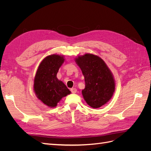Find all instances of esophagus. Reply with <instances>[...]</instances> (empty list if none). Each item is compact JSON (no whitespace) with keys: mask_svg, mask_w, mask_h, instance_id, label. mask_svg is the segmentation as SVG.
<instances>
[{"mask_svg":"<svg viewBox=\"0 0 151 151\" xmlns=\"http://www.w3.org/2000/svg\"><path fill=\"white\" fill-rule=\"evenodd\" d=\"M70 91L72 92V93L75 94L77 92V89L76 88H72V89H70Z\"/></svg>","mask_w":151,"mask_h":151,"instance_id":"1","label":"esophagus"}]
</instances>
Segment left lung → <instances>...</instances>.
Masks as SVG:
<instances>
[{
	"mask_svg": "<svg viewBox=\"0 0 151 151\" xmlns=\"http://www.w3.org/2000/svg\"><path fill=\"white\" fill-rule=\"evenodd\" d=\"M84 77L85 88L82 91L86 103L98 108L111 99L115 91V81L110 70L101 58L85 54L76 59Z\"/></svg>",
	"mask_w": 151,
	"mask_h": 151,
	"instance_id": "obj_1",
	"label": "left lung"
}]
</instances>
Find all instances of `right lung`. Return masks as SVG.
<instances>
[{
    "mask_svg": "<svg viewBox=\"0 0 151 151\" xmlns=\"http://www.w3.org/2000/svg\"><path fill=\"white\" fill-rule=\"evenodd\" d=\"M63 57L52 55L41 62L34 80V90L37 98L45 104L55 107L60 100L70 93L67 86L57 77Z\"/></svg>",
    "mask_w": 151,
    "mask_h": 151,
    "instance_id": "right-lung-1",
    "label": "right lung"
}]
</instances>
